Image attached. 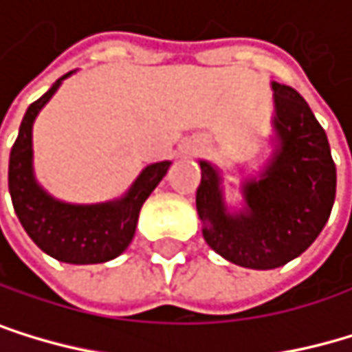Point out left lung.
Returning a JSON list of instances; mask_svg holds the SVG:
<instances>
[{
    "instance_id": "left-lung-1",
    "label": "left lung",
    "mask_w": 352,
    "mask_h": 352,
    "mask_svg": "<svg viewBox=\"0 0 352 352\" xmlns=\"http://www.w3.org/2000/svg\"><path fill=\"white\" fill-rule=\"evenodd\" d=\"M271 87L275 151L260 176L241 184V212H228L218 168L199 162L197 214L206 243L233 265L256 271L300 256L323 231L336 197V166L325 130L294 87L277 81Z\"/></svg>"
}]
</instances>
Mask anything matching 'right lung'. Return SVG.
I'll use <instances>...</instances> for the list:
<instances>
[{"instance_id": "right-lung-1", "label": "right lung", "mask_w": 352, "mask_h": 352, "mask_svg": "<svg viewBox=\"0 0 352 352\" xmlns=\"http://www.w3.org/2000/svg\"><path fill=\"white\" fill-rule=\"evenodd\" d=\"M71 73L27 109L10 153L8 186L14 212L39 250L69 265H98L126 252L134 239L142 204L168 174L172 162L146 166L126 195L113 201L77 206L47 195L33 174V121Z\"/></svg>"}]
</instances>
